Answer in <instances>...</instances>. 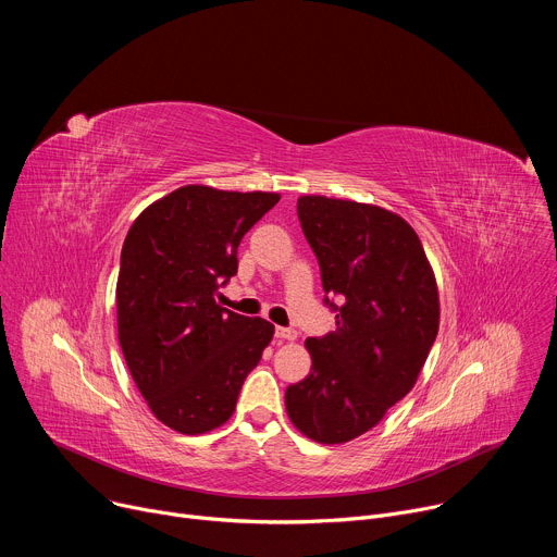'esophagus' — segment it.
I'll return each instance as SVG.
<instances>
[{"mask_svg": "<svg viewBox=\"0 0 557 557\" xmlns=\"http://www.w3.org/2000/svg\"><path fill=\"white\" fill-rule=\"evenodd\" d=\"M275 337H277V339H286V342H293V339H297V331H295V329H286V326H277V329H275Z\"/></svg>", "mask_w": 557, "mask_h": 557, "instance_id": "34e87169", "label": "esophagus"}]
</instances>
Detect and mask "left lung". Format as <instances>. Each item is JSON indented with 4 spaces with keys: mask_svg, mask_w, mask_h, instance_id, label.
<instances>
[{
    "mask_svg": "<svg viewBox=\"0 0 557 557\" xmlns=\"http://www.w3.org/2000/svg\"><path fill=\"white\" fill-rule=\"evenodd\" d=\"M297 215L337 331L306 339L310 374L286 387V412L301 434L335 445L412 389L438 333V290L419 235L396 213L301 196Z\"/></svg>",
    "mask_w": 557,
    "mask_h": 557,
    "instance_id": "8db88e82",
    "label": "left lung"
}]
</instances>
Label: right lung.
<instances>
[{
    "instance_id": "add662e5",
    "label": "right lung",
    "mask_w": 557,
    "mask_h": 557,
    "mask_svg": "<svg viewBox=\"0 0 557 557\" xmlns=\"http://www.w3.org/2000/svg\"><path fill=\"white\" fill-rule=\"evenodd\" d=\"M277 200L187 185L149 205L125 237L116 282L121 350L149 410L181 434L228 421L273 339V324L218 306L215 293L237 273L245 233Z\"/></svg>"
}]
</instances>
